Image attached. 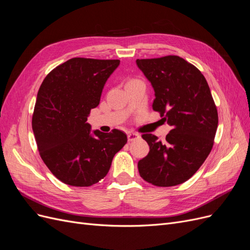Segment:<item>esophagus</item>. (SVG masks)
Here are the masks:
<instances>
[{
	"label": "esophagus",
	"instance_id": "1",
	"mask_svg": "<svg viewBox=\"0 0 250 250\" xmlns=\"http://www.w3.org/2000/svg\"><path fill=\"white\" fill-rule=\"evenodd\" d=\"M127 137H128V142H133L137 139H140V135L137 133H128Z\"/></svg>",
	"mask_w": 250,
	"mask_h": 250
}]
</instances>
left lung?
<instances>
[{
    "mask_svg": "<svg viewBox=\"0 0 250 250\" xmlns=\"http://www.w3.org/2000/svg\"><path fill=\"white\" fill-rule=\"evenodd\" d=\"M155 92L152 107L173 127L161 142L143 134L150 152L137 163L141 177L159 187L190 179L210 154L218 113L207 81L197 68L178 56L137 59Z\"/></svg>",
    "mask_w": 250,
    "mask_h": 250,
    "instance_id": "left-lung-1",
    "label": "left lung"
}]
</instances>
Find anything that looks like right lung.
Segmentation results:
<instances>
[{"instance_id": "1", "label": "right lung", "mask_w": 250, "mask_h": 250, "mask_svg": "<svg viewBox=\"0 0 250 250\" xmlns=\"http://www.w3.org/2000/svg\"><path fill=\"white\" fill-rule=\"evenodd\" d=\"M119 64L120 60L72 58L51 70L40 85L33 132L43 162L67 185L88 187L99 182L127 143L121 130L91 134L87 123Z\"/></svg>"}]
</instances>
